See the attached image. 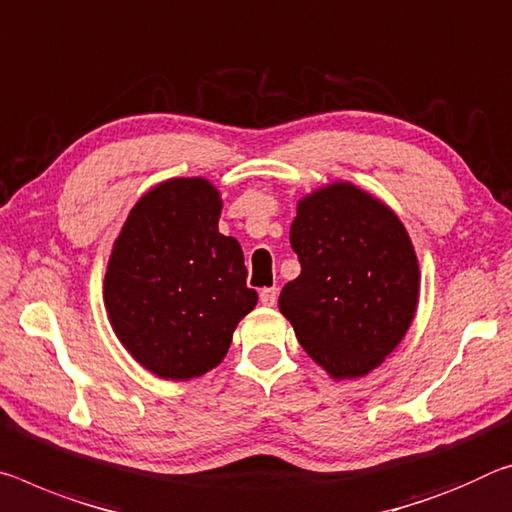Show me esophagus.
I'll use <instances>...</instances> for the list:
<instances>
[{
  "mask_svg": "<svg viewBox=\"0 0 512 512\" xmlns=\"http://www.w3.org/2000/svg\"><path fill=\"white\" fill-rule=\"evenodd\" d=\"M259 300H262V305L273 307L275 300H278V287H264L259 291Z\"/></svg>",
  "mask_w": 512,
  "mask_h": 512,
  "instance_id": "obj_1",
  "label": "esophagus"
}]
</instances>
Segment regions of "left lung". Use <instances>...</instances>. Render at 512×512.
Here are the masks:
<instances>
[{"mask_svg": "<svg viewBox=\"0 0 512 512\" xmlns=\"http://www.w3.org/2000/svg\"><path fill=\"white\" fill-rule=\"evenodd\" d=\"M289 241L300 275L282 289L280 312L332 378L367 376L399 346L417 310L419 264L399 216L335 182L298 200Z\"/></svg>", "mask_w": 512, "mask_h": 512, "instance_id": "1", "label": "left lung"}]
</instances>
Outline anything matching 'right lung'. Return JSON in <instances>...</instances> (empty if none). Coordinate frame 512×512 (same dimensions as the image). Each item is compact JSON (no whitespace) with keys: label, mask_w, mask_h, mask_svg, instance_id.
Returning <instances> with one entry per match:
<instances>
[{"label":"right lung","mask_w":512,"mask_h":512,"mask_svg":"<svg viewBox=\"0 0 512 512\" xmlns=\"http://www.w3.org/2000/svg\"><path fill=\"white\" fill-rule=\"evenodd\" d=\"M221 193L175 177L136 202L113 243L104 305L132 358L166 380L221 364L237 323L257 305L243 250L218 232Z\"/></svg>","instance_id":"add662e5"}]
</instances>
